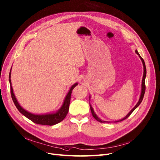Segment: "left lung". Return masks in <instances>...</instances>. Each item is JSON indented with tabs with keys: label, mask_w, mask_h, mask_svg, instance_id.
Listing matches in <instances>:
<instances>
[{
	"label": "left lung",
	"mask_w": 160,
	"mask_h": 160,
	"mask_svg": "<svg viewBox=\"0 0 160 160\" xmlns=\"http://www.w3.org/2000/svg\"><path fill=\"white\" fill-rule=\"evenodd\" d=\"M135 52H136V54L138 55H139V57H140V59L142 60V63H143V78H142V92H141V95H140V99H139V101H138V102L136 103V105L134 106V108L128 113L127 114V116H125V117H124V118H123V119H122V120H118V121H116L115 122H122V121H123V120H125L126 118H128V117L131 114V113L138 107V106L140 105V104L141 103V102H142V100H143V97H144V94H145V77H146V73H147V71H146V67H145V62H144V60H143V59L142 58V57L140 55V54H139V52H138V51L137 50H136L135 51ZM90 98V97H89ZM90 105V109H91V113H92V116L94 117V118L97 120L98 122H100V123H104V122H106V121H103V120H102L100 118H99L97 116V115L95 114V112H94V110H93V109H92V106L91 105V104H89Z\"/></svg>",
	"instance_id": "left-lung-1"
}]
</instances>
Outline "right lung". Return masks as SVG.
<instances>
[{
  "label": "right lung",
  "mask_w": 160,
  "mask_h": 160,
  "mask_svg": "<svg viewBox=\"0 0 160 160\" xmlns=\"http://www.w3.org/2000/svg\"><path fill=\"white\" fill-rule=\"evenodd\" d=\"M11 71H12V69L10 70L9 74V81L10 83V89H11V96H12V100L16 106V108L19 111L20 113H22L24 116H25L26 118L31 120L33 122L40 124V125H55L60 122H62L63 119L65 118V117L68 113L69 111V103H70V100H71V92L72 89H74V87H76L78 83H76L71 86V89H69L66 97L63 101V103L62 105V107L60 109L56 112L55 113H51V114H32L29 112H28L25 109H24L18 102H17L15 96L13 93V88L12 86V82H11Z\"/></svg>",
  "instance_id": "right-lung-1"
}]
</instances>
